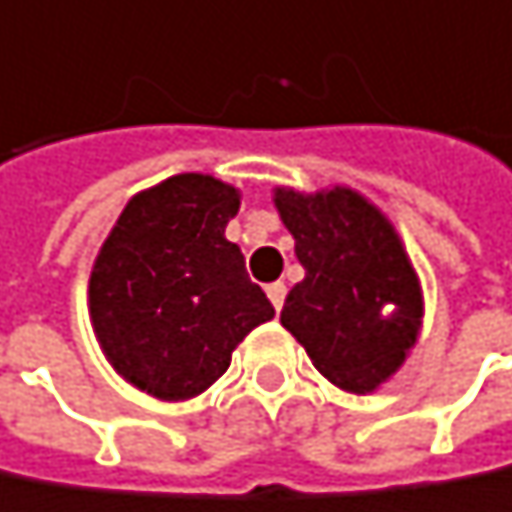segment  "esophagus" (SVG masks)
I'll return each mask as SVG.
<instances>
[{
	"mask_svg": "<svg viewBox=\"0 0 512 512\" xmlns=\"http://www.w3.org/2000/svg\"><path fill=\"white\" fill-rule=\"evenodd\" d=\"M265 291H268V300L274 303V309L280 312L283 309V300H286V283H271Z\"/></svg>",
	"mask_w": 512,
	"mask_h": 512,
	"instance_id": "obj_1",
	"label": "esophagus"
}]
</instances>
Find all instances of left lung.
<instances>
[{
	"mask_svg": "<svg viewBox=\"0 0 512 512\" xmlns=\"http://www.w3.org/2000/svg\"><path fill=\"white\" fill-rule=\"evenodd\" d=\"M306 277L288 291L280 321L339 389L368 395L416 348L424 297L392 221L359 191L274 188Z\"/></svg>",
	"mask_w": 512,
	"mask_h": 512,
	"instance_id": "8db88e82",
	"label": "left lung"
}]
</instances>
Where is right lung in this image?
I'll return each mask as SVG.
<instances>
[{
  "mask_svg": "<svg viewBox=\"0 0 512 512\" xmlns=\"http://www.w3.org/2000/svg\"><path fill=\"white\" fill-rule=\"evenodd\" d=\"M241 191L179 173L138 191L111 226L88 280V312L111 368L159 401L206 392L244 336L274 318L226 224Z\"/></svg>",
  "mask_w": 512,
  "mask_h": 512,
  "instance_id": "right-lung-1",
  "label": "right lung"
}]
</instances>
